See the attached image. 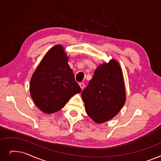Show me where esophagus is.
<instances>
[{"instance_id": "obj_1", "label": "esophagus", "mask_w": 161, "mask_h": 161, "mask_svg": "<svg viewBox=\"0 0 161 161\" xmlns=\"http://www.w3.org/2000/svg\"><path fill=\"white\" fill-rule=\"evenodd\" d=\"M79 85H80V87L81 88V89H83V88H84V87H85V84L83 83H80Z\"/></svg>"}]
</instances>
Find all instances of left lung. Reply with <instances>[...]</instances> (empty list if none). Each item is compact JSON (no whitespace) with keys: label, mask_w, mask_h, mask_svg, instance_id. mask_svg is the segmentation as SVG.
Returning a JSON list of instances; mask_svg holds the SVG:
<instances>
[{"label":"left lung","mask_w":161,"mask_h":161,"mask_svg":"<svg viewBox=\"0 0 161 161\" xmlns=\"http://www.w3.org/2000/svg\"><path fill=\"white\" fill-rule=\"evenodd\" d=\"M81 97L87 114L95 122H105L116 116L125 101L123 75L118 62L112 59L98 66Z\"/></svg>","instance_id":"8db88e82"}]
</instances>
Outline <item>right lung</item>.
Here are the masks:
<instances>
[{
  "label": "right lung",
  "instance_id": "obj_1",
  "mask_svg": "<svg viewBox=\"0 0 161 161\" xmlns=\"http://www.w3.org/2000/svg\"><path fill=\"white\" fill-rule=\"evenodd\" d=\"M68 60L62 47L56 45L47 53L32 75L31 98L45 113L60 110L74 95L81 92Z\"/></svg>",
  "mask_w": 161,
  "mask_h": 161
}]
</instances>
